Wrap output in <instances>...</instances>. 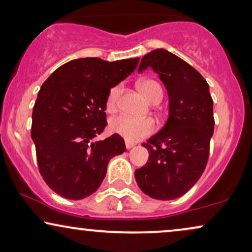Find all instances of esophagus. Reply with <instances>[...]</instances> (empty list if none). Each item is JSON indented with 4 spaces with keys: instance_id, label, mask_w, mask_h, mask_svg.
I'll list each match as a JSON object with an SVG mask.
<instances>
[{
    "instance_id": "34e87169",
    "label": "esophagus",
    "mask_w": 252,
    "mask_h": 252,
    "mask_svg": "<svg viewBox=\"0 0 252 252\" xmlns=\"http://www.w3.org/2000/svg\"><path fill=\"white\" fill-rule=\"evenodd\" d=\"M125 144H126L127 149H130V148H133L134 146H135V144H134L133 142H130V141H128V140L125 141Z\"/></svg>"
}]
</instances>
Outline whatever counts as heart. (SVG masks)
<instances>
[{
	"mask_svg": "<svg viewBox=\"0 0 252 252\" xmlns=\"http://www.w3.org/2000/svg\"><path fill=\"white\" fill-rule=\"evenodd\" d=\"M139 88L142 94L149 99L151 103H158L163 98V89L157 81L153 79H144L139 82ZM122 86H115L110 89L108 98H106V108L112 110L118 103ZM111 132L119 134L126 140L135 141L141 137L153 134L156 129V123L151 118H135L126 113H120L118 116L112 117L109 124Z\"/></svg>",
	"mask_w": 252,
	"mask_h": 252,
	"instance_id": "b5f03b06",
	"label": "heart"
}]
</instances>
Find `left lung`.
I'll list each match as a JSON object with an SVG mask.
<instances>
[{"label":"left lung","instance_id":"8db88e82","mask_svg":"<svg viewBox=\"0 0 252 252\" xmlns=\"http://www.w3.org/2000/svg\"><path fill=\"white\" fill-rule=\"evenodd\" d=\"M148 67L166 87L170 110L165 126L143 143L149 159L135 171V179L144 194L167 201L185 195L205 170L215 128L213 101L201 73L170 51L147 54L139 72Z\"/></svg>","mask_w":252,"mask_h":252}]
</instances>
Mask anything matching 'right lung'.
<instances>
[{
	"mask_svg": "<svg viewBox=\"0 0 252 252\" xmlns=\"http://www.w3.org/2000/svg\"><path fill=\"white\" fill-rule=\"evenodd\" d=\"M139 61L79 58L58 67L41 86L31 136L43 180L62 197L82 199L95 192L109 160L126 150L118 134L92 140L108 124L110 89L133 73Z\"/></svg>",
	"mask_w": 252,
	"mask_h": 252,
	"instance_id": "obj_1",
	"label": "right lung"
}]
</instances>
